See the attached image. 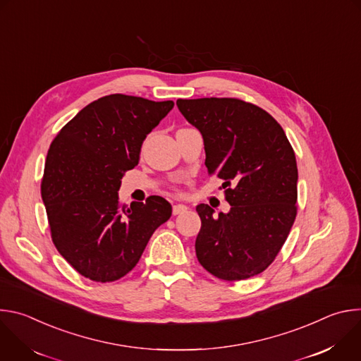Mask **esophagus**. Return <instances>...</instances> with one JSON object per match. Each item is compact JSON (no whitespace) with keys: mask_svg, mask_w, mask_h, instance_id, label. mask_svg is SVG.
<instances>
[{"mask_svg":"<svg viewBox=\"0 0 361 361\" xmlns=\"http://www.w3.org/2000/svg\"><path fill=\"white\" fill-rule=\"evenodd\" d=\"M187 210H188V207H187V205H184V204H176V205H173V214H174V216L181 214V213H184V212H187Z\"/></svg>","mask_w":361,"mask_h":361,"instance_id":"1","label":"esophagus"}]
</instances>
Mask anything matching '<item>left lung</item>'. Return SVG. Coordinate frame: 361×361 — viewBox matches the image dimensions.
<instances>
[{"label": "left lung", "instance_id": "1", "mask_svg": "<svg viewBox=\"0 0 361 361\" xmlns=\"http://www.w3.org/2000/svg\"><path fill=\"white\" fill-rule=\"evenodd\" d=\"M177 107L201 133L205 167L224 180L231 205L219 216L209 204L197 205L200 264L227 281L263 273L297 216V163L284 130L267 111L238 98L177 99Z\"/></svg>", "mask_w": 361, "mask_h": 361}]
</instances>
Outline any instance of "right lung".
Masks as SVG:
<instances>
[{"mask_svg": "<svg viewBox=\"0 0 361 361\" xmlns=\"http://www.w3.org/2000/svg\"><path fill=\"white\" fill-rule=\"evenodd\" d=\"M173 101L111 94L84 107L49 145L41 197L51 238L85 279L110 283L138 263L152 235L171 217L160 195L123 205L121 178L140 160L147 134Z\"/></svg>", "mask_w": 361, "mask_h": 361, "instance_id": "add662e5", "label": "right lung"}]
</instances>
